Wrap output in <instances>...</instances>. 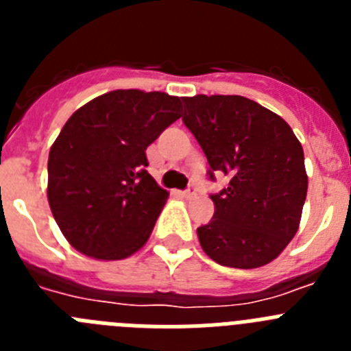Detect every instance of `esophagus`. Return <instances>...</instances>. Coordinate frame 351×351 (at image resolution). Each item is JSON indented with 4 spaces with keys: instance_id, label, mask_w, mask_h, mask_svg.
<instances>
[{
    "instance_id": "obj_1",
    "label": "esophagus",
    "mask_w": 351,
    "mask_h": 351,
    "mask_svg": "<svg viewBox=\"0 0 351 351\" xmlns=\"http://www.w3.org/2000/svg\"><path fill=\"white\" fill-rule=\"evenodd\" d=\"M182 197H184V198H193V197H197V188H195V186H190L188 190L182 191Z\"/></svg>"
}]
</instances>
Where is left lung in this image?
<instances>
[{
	"instance_id": "obj_1",
	"label": "left lung",
	"mask_w": 351,
	"mask_h": 351,
	"mask_svg": "<svg viewBox=\"0 0 351 351\" xmlns=\"http://www.w3.org/2000/svg\"><path fill=\"white\" fill-rule=\"evenodd\" d=\"M182 123L228 186L210 195L214 216L197 228L206 255L225 267L272 262L299 230L308 193L304 151L287 121L237 95L182 98Z\"/></svg>"
}]
</instances>
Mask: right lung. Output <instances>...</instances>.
I'll list each match as a JSON object with an SVG mask.
<instances>
[{"instance_id":"1","label":"right lung","mask_w":351,"mask_h":351,"mask_svg":"<svg viewBox=\"0 0 351 351\" xmlns=\"http://www.w3.org/2000/svg\"><path fill=\"white\" fill-rule=\"evenodd\" d=\"M167 93L116 89L71 114L49 153L47 198L68 243L123 260L147 243L169 191L145 170V149L181 117Z\"/></svg>"}]
</instances>
